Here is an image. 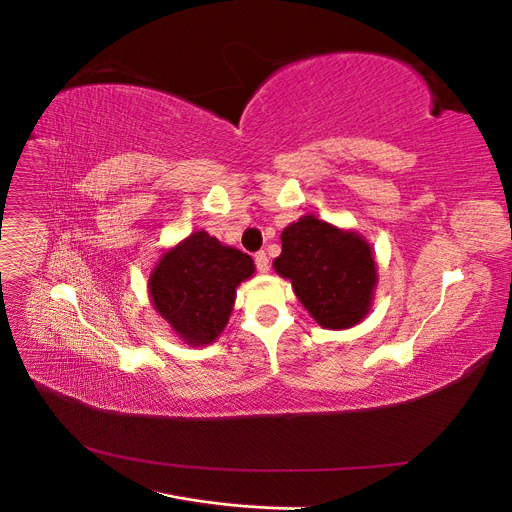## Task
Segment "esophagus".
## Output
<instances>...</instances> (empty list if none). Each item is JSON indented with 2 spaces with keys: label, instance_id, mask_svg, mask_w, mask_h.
I'll list each match as a JSON object with an SVG mask.
<instances>
[{
  "label": "esophagus",
  "instance_id": "1",
  "mask_svg": "<svg viewBox=\"0 0 512 512\" xmlns=\"http://www.w3.org/2000/svg\"><path fill=\"white\" fill-rule=\"evenodd\" d=\"M254 262H256V269L260 271V273H267L269 271V258H267V254L265 252H258L256 256H254Z\"/></svg>",
  "mask_w": 512,
  "mask_h": 512
}]
</instances>
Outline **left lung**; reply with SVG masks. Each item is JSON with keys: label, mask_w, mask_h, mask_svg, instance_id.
Segmentation results:
<instances>
[{"label": "left lung", "mask_w": 512, "mask_h": 512, "mask_svg": "<svg viewBox=\"0 0 512 512\" xmlns=\"http://www.w3.org/2000/svg\"><path fill=\"white\" fill-rule=\"evenodd\" d=\"M273 269L322 329H350L374 303L378 284L371 245L356 230L337 228L307 213L282 230Z\"/></svg>", "instance_id": "1"}]
</instances>
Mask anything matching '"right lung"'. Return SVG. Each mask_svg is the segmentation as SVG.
<instances>
[{"label": "right lung", "mask_w": 512, "mask_h": 512, "mask_svg": "<svg viewBox=\"0 0 512 512\" xmlns=\"http://www.w3.org/2000/svg\"><path fill=\"white\" fill-rule=\"evenodd\" d=\"M254 271L252 256L194 230L158 258L149 299L183 344L209 346L226 329L239 284Z\"/></svg>", "instance_id": "right-lung-1"}]
</instances>
